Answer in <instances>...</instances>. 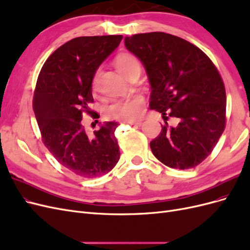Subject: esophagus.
Masks as SVG:
<instances>
[{
	"label": "esophagus",
	"mask_w": 250,
	"mask_h": 250,
	"mask_svg": "<svg viewBox=\"0 0 250 250\" xmlns=\"http://www.w3.org/2000/svg\"><path fill=\"white\" fill-rule=\"evenodd\" d=\"M128 124L133 125V126H141L143 124V122H141V121H129Z\"/></svg>",
	"instance_id": "34e87169"
}]
</instances>
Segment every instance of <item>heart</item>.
<instances>
[{
    "mask_svg": "<svg viewBox=\"0 0 250 250\" xmlns=\"http://www.w3.org/2000/svg\"><path fill=\"white\" fill-rule=\"evenodd\" d=\"M116 65L125 77L129 78L134 72H141V65L138 58L130 53H121L116 58ZM99 71H96L93 77V87H96ZM145 110V100L141 96H135L128 99L115 100L107 104L104 108V115L109 120L134 121L139 119Z\"/></svg>",
    "mask_w": 250,
    "mask_h": 250,
    "instance_id": "1",
    "label": "heart"
}]
</instances>
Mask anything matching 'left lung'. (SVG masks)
<instances>
[{"instance_id":"8db88e82","label":"left lung","mask_w":250,"mask_h":250,"mask_svg":"<svg viewBox=\"0 0 250 250\" xmlns=\"http://www.w3.org/2000/svg\"><path fill=\"white\" fill-rule=\"evenodd\" d=\"M125 46L144 64L151 85L149 106L165 121L150 142L158 161L173 169H191L211 153L226 123V93L213 62L178 36L150 32L125 37Z\"/></svg>"}]
</instances>
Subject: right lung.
I'll return each instance as SVG.
<instances>
[{"mask_svg": "<svg viewBox=\"0 0 250 250\" xmlns=\"http://www.w3.org/2000/svg\"><path fill=\"white\" fill-rule=\"evenodd\" d=\"M122 35L80 36L54 51L43 63L33 96V110L44 146L64 168L84 178L108 173L120 158L115 131L107 122L93 134L82 125L94 102L92 82L98 67L122 41Z\"/></svg>", "mask_w": 250, "mask_h": 250, "instance_id": "obj_1", "label": "right lung"}]
</instances>
